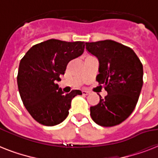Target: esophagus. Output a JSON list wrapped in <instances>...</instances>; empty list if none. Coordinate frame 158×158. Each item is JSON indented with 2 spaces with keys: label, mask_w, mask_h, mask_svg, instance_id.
<instances>
[{
  "label": "esophagus",
  "mask_w": 158,
  "mask_h": 158,
  "mask_svg": "<svg viewBox=\"0 0 158 158\" xmlns=\"http://www.w3.org/2000/svg\"><path fill=\"white\" fill-rule=\"evenodd\" d=\"M89 94V92L88 91H85V90H84V91H82V94L84 95V96H86V95H88V94Z\"/></svg>",
  "instance_id": "esophagus-1"
}]
</instances>
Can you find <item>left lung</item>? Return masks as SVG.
Listing matches in <instances>:
<instances>
[{"label": "left lung", "mask_w": 158, "mask_h": 158, "mask_svg": "<svg viewBox=\"0 0 158 158\" xmlns=\"http://www.w3.org/2000/svg\"><path fill=\"white\" fill-rule=\"evenodd\" d=\"M86 50L98 60L96 80L107 95L90 107L98 125L110 127L126 120L135 110L143 87V64L131 48L115 41L86 43Z\"/></svg>", "instance_id": "left-lung-1"}]
</instances>
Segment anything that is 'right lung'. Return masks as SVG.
Returning <instances> with one entry per match:
<instances>
[{"label": "right lung", "instance_id": "obj_1", "mask_svg": "<svg viewBox=\"0 0 158 158\" xmlns=\"http://www.w3.org/2000/svg\"><path fill=\"white\" fill-rule=\"evenodd\" d=\"M84 42L67 43L50 39L29 49L19 62L17 84L23 103L38 123L53 126L69 115L71 101L79 90L64 94L56 82L68 63L81 56Z\"/></svg>", "mask_w": 158, "mask_h": 158}]
</instances>
